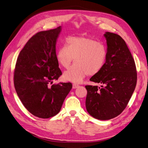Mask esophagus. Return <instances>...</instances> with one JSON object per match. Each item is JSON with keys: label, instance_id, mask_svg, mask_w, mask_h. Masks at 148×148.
<instances>
[{"label": "esophagus", "instance_id": "obj_1", "mask_svg": "<svg viewBox=\"0 0 148 148\" xmlns=\"http://www.w3.org/2000/svg\"><path fill=\"white\" fill-rule=\"evenodd\" d=\"M78 87H79V85H78V84H76V83H73V89L77 88H78Z\"/></svg>", "mask_w": 148, "mask_h": 148}]
</instances>
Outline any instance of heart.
<instances>
[{
  "mask_svg": "<svg viewBox=\"0 0 148 148\" xmlns=\"http://www.w3.org/2000/svg\"><path fill=\"white\" fill-rule=\"evenodd\" d=\"M107 49L104 44L83 36H69L65 46L58 49L56 59L64 69L69 68L74 59L75 64L64 73L67 81L81 83L87 75H94L104 67L107 59Z\"/></svg>",
  "mask_w": 148,
  "mask_h": 148,
  "instance_id": "heart-1",
  "label": "heart"
}]
</instances>
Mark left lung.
<instances>
[{
    "instance_id": "1",
    "label": "left lung",
    "mask_w": 148,
    "mask_h": 148,
    "mask_svg": "<svg viewBox=\"0 0 148 148\" xmlns=\"http://www.w3.org/2000/svg\"><path fill=\"white\" fill-rule=\"evenodd\" d=\"M107 55L102 70L90 81L102 84L101 88L87 85L86 107L98 120L117 117L126 108L137 82L136 65L125 41L119 35L106 32Z\"/></svg>"
}]
</instances>
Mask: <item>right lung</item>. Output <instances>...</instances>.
Listing matches in <instances>:
<instances>
[{
    "instance_id": "1",
    "label": "right lung",
    "mask_w": 148,
    "mask_h": 148,
    "mask_svg": "<svg viewBox=\"0 0 148 148\" xmlns=\"http://www.w3.org/2000/svg\"><path fill=\"white\" fill-rule=\"evenodd\" d=\"M61 26L33 36L17 58L14 86L25 108L33 115L48 119L59 112L72 88L71 83L52 85L62 73L56 59V44Z\"/></svg>"
}]
</instances>
